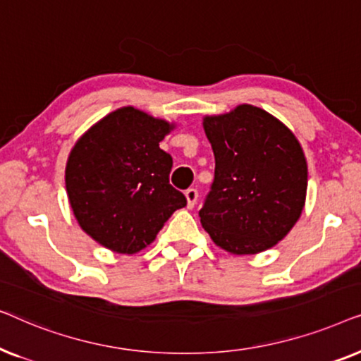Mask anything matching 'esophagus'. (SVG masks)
I'll list each match as a JSON object with an SVG mask.
<instances>
[{
	"instance_id": "1",
	"label": "esophagus",
	"mask_w": 361,
	"mask_h": 361,
	"mask_svg": "<svg viewBox=\"0 0 361 361\" xmlns=\"http://www.w3.org/2000/svg\"><path fill=\"white\" fill-rule=\"evenodd\" d=\"M185 197H187V207L192 209L197 204V199H199V190L194 189V187H190V189L185 190Z\"/></svg>"
}]
</instances>
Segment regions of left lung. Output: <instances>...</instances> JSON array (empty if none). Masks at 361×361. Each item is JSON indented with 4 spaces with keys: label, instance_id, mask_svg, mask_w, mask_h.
I'll list each match as a JSON object with an SVG mask.
<instances>
[{
    "label": "left lung",
    "instance_id": "1",
    "mask_svg": "<svg viewBox=\"0 0 361 361\" xmlns=\"http://www.w3.org/2000/svg\"><path fill=\"white\" fill-rule=\"evenodd\" d=\"M215 176L199 212L220 248L253 255L274 246L299 220L307 164L295 136L261 108L207 116Z\"/></svg>",
    "mask_w": 361,
    "mask_h": 361
}]
</instances>
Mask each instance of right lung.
Returning a JSON list of instances; mask_svg holds the SVG:
<instances>
[{"label": "right lung", "mask_w": 361, "mask_h": 361, "mask_svg": "<svg viewBox=\"0 0 361 361\" xmlns=\"http://www.w3.org/2000/svg\"><path fill=\"white\" fill-rule=\"evenodd\" d=\"M133 106L92 126L68 156L66 185L82 230L116 253L152 243L185 195L169 182L172 157L159 142L171 131Z\"/></svg>", "instance_id": "right-lung-1"}]
</instances>
